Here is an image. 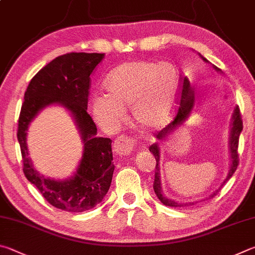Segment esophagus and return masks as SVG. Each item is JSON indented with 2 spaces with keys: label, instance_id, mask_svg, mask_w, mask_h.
Here are the masks:
<instances>
[{
  "label": "esophagus",
  "instance_id": "1",
  "mask_svg": "<svg viewBox=\"0 0 255 255\" xmlns=\"http://www.w3.org/2000/svg\"><path fill=\"white\" fill-rule=\"evenodd\" d=\"M133 146H134V140H132V137L122 135L114 142L113 151L118 157H124L131 153Z\"/></svg>",
  "mask_w": 255,
  "mask_h": 255
}]
</instances>
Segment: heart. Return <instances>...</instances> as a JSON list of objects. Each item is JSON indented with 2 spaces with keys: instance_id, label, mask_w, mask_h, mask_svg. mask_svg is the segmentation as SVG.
I'll use <instances>...</instances> for the list:
<instances>
[{
  "instance_id": "b5f03b06",
  "label": "heart",
  "mask_w": 255,
  "mask_h": 255,
  "mask_svg": "<svg viewBox=\"0 0 255 255\" xmlns=\"http://www.w3.org/2000/svg\"><path fill=\"white\" fill-rule=\"evenodd\" d=\"M178 85V71L169 62L127 61L107 75L106 96L92 102L97 123L106 130H116L131 107L133 121L142 128H158L170 119Z\"/></svg>"
}]
</instances>
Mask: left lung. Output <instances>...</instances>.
Instances as JSON below:
<instances>
[{"mask_svg": "<svg viewBox=\"0 0 255 255\" xmlns=\"http://www.w3.org/2000/svg\"><path fill=\"white\" fill-rule=\"evenodd\" d=\"M199 56L205 62H208L206 58L203 57L199 53ZM214 69L216 71H220V69L217 68L216 66H213ZM194 103H195V93L194 89L191 88L189 80L186 77L184 78V84H182V91L180 93V97H179V102H178V109H177V114L175 116V119L171 123H169L166 128H162L161 131H159L158 133H155L154 137L158 140V142H155L152 145H150V152L154 155L155 161H157V164H155V173H154V184H153V190L157 197L159 198L160 202H161L163 205L166 206H170V207H184V206H191V205H196L198 202H189V203H179L177 200L170 199L164 196L163 191H162V187H161V179H160V143H162L163 141L167 140V137L171 134V133L176 130L178 127L185 122V121L189 118V115L191 112H193L194 109ZM243 130V123H242V119H241V114H240V109L239 106H235V109L233 111V114H232V122H231V131H230V155H231V163H230V171L227 173L226 179L223 181V184L221 185L220 188H218L216 191L209 196L208 198H212L215 196L218 191L221 190L222 186L225 184V182L230 179V178L233 176V173L235 172L236 169H238L239 166V154H238V146H239V137L241 132ZM206 198V199H208ZM205 200V199H203ZM202 202V200H200Z\"/></svg>", "mask_w": 255, "mask_h": 255, "instance_id": "8db88e82", "label": "left lung"}]
</instances>
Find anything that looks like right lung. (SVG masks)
Listing matches in <instances>:
<instances>
[{
	"instance_id": "obj_1",
	"label": "right lung",
	"mask_w": 255,
	"mask_h": 255,
	"mask_svg": "<svg viewBox=\"0 0 255 255\" xmlns=\"http://www.w3.org/2000/svg\"><path fill=\"white\" fill-rule=\"evenodd\" d=\"M104 53L70 52L57 57L31 79L24 93L17 127L23 172L53 207L80 213L100 204L110 189L114 172L112 140L96 136L97 128L87 113L91 75ZM61 105L75 121L84 143L82 159L74 175L64 181L46 178L28 158L26 134L32 121L44 107Z\"/></svg>"
}]
</instances>
